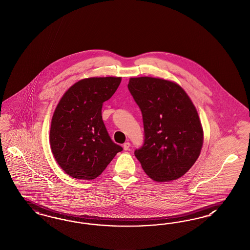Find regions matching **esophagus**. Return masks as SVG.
<instances>
[{
  "instance_id": "obj_1",
  "label": "esophagus",
  "mask_w": 250,
  "mask_h": 250,
  "mask_svg": "<svg viewBox=\"0 0 250 250\" xmlns=\"http://www.w3.org/2000/svg\"><path fill=\"white\" fill-rule=\"evenodd\" d=\"M123 148H124V150H129V148H130L129 142H125V143H124V145H123Z\"/></svg>"
}]
</instances>
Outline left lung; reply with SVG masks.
<instances>
[{"label":"left lung","instance_id":"8db88e82","mask_svg":"<svg viewBox=\"0 0 250 250\" xmlns=\"http://www.w3.org/2000/svg\"><path fill=\"white\" fill-rule=\"evenodd\" d=\"M129 90L140 107L144 142L135 155L151 180L166 182L182 177L199 157L204 133L189 96L171 81L130 78Z\"/></svg>","mask_w":250,"mask_h":250}]
</instances>
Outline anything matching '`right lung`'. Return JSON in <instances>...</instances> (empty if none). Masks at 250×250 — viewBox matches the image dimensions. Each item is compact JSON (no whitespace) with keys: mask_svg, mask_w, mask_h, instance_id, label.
<instances>
[{"mask_svg":"<svg viewBox=\"0 0 250 250\" xmlns=\"http://www.w3.org/2000/svg\"><path fill=\"white\" fill-rule=\"evenodd\" d=\"M121 77H93L70 86L52 117L51 150L69 176L94 180L105 170L120 145L110 139L101 110L120 84Z\"/></svg>","mask_w":250,"mask_h":250,"instance_id":"1","label":"right lung"}]
</instances>
